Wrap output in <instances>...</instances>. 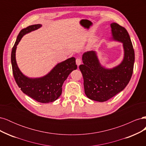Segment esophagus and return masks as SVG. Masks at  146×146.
<instances>
[{"label": "esophagus", "instance_id": "34e87169", "mask_svg": "<svg viewBox=\"0 0 146 146\" xmlns=\"http://www.w3.org/2000/svg\"><path fill=\"white\" fill-rule=\"evenodd\" d=\"M81 63H82V60H81V58H77L76 59V64H77V65L78 66L79 65L81 64Z\"/></svg>", "mask_w": 146, "mask_h": 146}]
</instances>
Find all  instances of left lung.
Masks as SVG:
<instances>
[{
	"instance_id": "1",
	"label": "left lung",
	"mask_w": 146,
	"mask_h": 146,
	"mask_svg": "<svg viewBox=\"0 0 146 146\" xmlns=\"http://www.w3.org/2000/svg\"><path fill=\"white\" fill-rule=\"evenodd\" d=\"M113 39L123 43L122 62L112 69H105L99 63L95 51L84 53L83 64L79 69L83 75L85 93L88 98L105 102L122 91L133 74L135 52L127 30L117 23L111 24Z\"/></svg>"
}]
</instances>
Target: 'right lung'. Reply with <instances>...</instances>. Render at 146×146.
Listing matches in <instances>:
<instances>
[{
    "mask_svg": "<svg viewBox=\"0 0 146 146\" xmlns=\"http://www.w3.org/2000/svg\"><path fill=\"white\" fill-rule=\"evenodd\" d=\"M41 27V24L30 25L23 29L17 37L11 51V61L13 76L21 90L24 94L39 102H52L58 99L62 92V86L72 70L77 69L76 58H72L58 63L46 76L38 78L25 76L17 67L16 61L17 45L24 35Z\"/></svg>",
    "mask_w": 146,
    "mask_h": 146,
    "instance_id": "right-lung-1",
    "label": "right lung"
}]
</instances>
